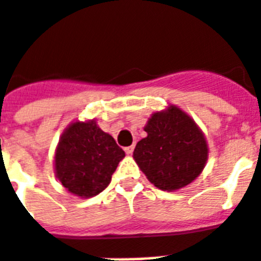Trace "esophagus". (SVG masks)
Returning a JSON list of instances; mask_svg holds the SVG:
<instances>
[{"instance_id": "obj_1", "label": "esophagus", "mask_w": 261, "mask_h": 261, "mask_svg": "<svg viewBox=\"0 0 261 261\" xmlns=\"http://www.w3.org/2000/svg\"><path fill=\"white\" fill-rule=\"evenodd\" d=\"M124 152H126L127 154H133V152H134V146H127V148H124Z\"/></svg>"}]
</instances>
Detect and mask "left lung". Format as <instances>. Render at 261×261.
<instances>
[{
	"mask_svg": "<svg viewBox=\"0 0 261 261\" xmlns=\"http://www.w3.org/2000/svg\"><path fill=\"white\" fill-rule=\"evenodd\" d=\"M146 137L139 141L133 157L149 182L164 192H174L201 174L208 160V145L194 120L175 105L153 113Z\"/></svg>",
	"mask_w": 261,
	"mask_h": 261,
	"instance_id": "left-lung-1",
	"label": "left lung"
}]
</instances>
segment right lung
Wrapping results in <instances>:
<instances>
[{
    "instance_id": "add662e5",
    "label": "right lung",
    "mask_w": 261,
    "mask_h": 261,
    "mask_svg": "<svg viewBox=\"0 0 261 261\" xmlns=\"http://www.w3.org/2000/svg\"><path fill=\"white\" fill-rule=\"evenodd\" d=\"M124 156L112 135L104 133L94 120L73 122L56 149V176L69 193L89 198L108 186Z\"/></svg>"
}]
</instances>
